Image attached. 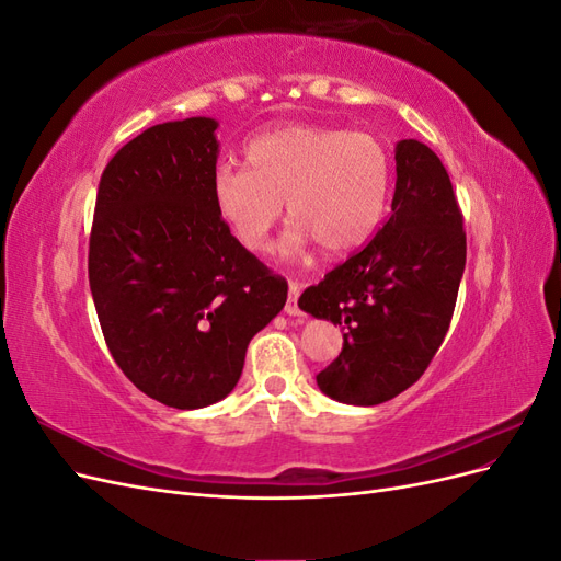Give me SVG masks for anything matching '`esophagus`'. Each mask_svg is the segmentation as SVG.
<instances>
[{
    "instance_id": "1",
    "label": "esophagus",
    "mask_w": 561,
    "mask_h": 561,
    "mask_svg": "<svg viewBox=\"0 0 561 561\" xmlns=\"http://www.w3.org/2000/svg\"><path fill=\"white\" fill-rule=\"evenodd\" d=\"M299 293H301V283L290 280V285H287V301H285V313L287 316H301V309L297 304Z\"/></svg>"
}]
</instances>
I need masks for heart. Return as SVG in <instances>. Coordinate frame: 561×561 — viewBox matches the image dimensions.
I'll return each instance as SVG.
<instances>
[{"instance_id":"obj_1","label":"heart","mask_w":561,"mask_h":561,"mask_svg":"<svg viewBox=\"0 0 561 561\" xmlns=\"http://www.w3.org/2000/svg\"><path fill=\"white\" fill-rule=\"evenodd\" d=\"M243 159L245 171L217 168L210 194L217 215L250 252L268 250L283 201L295 219L283 243L287 254L313 241L330 254L355 250L381 222L390 161L375 135L287 124L254 135Z\"/></svg>"}]
</instances>
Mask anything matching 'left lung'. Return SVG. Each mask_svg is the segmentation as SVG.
<instances>
[{
    "instance_id": "obj_1",
    "label": "left lung",
    "mask_w": 561,
    "mask_h": 561,
    "mask_svg": "<svg viewBox=\"0 0 561 561\" xmlns=\"http://www.w3.org/2000/svg\"><path fill=\"white\" fill-rule=\"evenodd\" d=\"M390 210L375 239L299 297V309L344 330L342 353L316 381L346 404H381L419 381L445 342L466 268L451 180L419 140L396 147Z\"/></svg>"
}]
</instances>
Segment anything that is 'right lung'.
Segmentation results:
<instances>
[{
  "mask_svg": "<svg viewBox=\"0 0 561 561\" xmlns=\"http://www.w3.org/2000/svg\"><path fill=\"white\" fill-rule=\"evenodd\" d=\"M217 122L147 128L105 165L89 280L107 348L145 396L198 410L239 383L250 339L274 320L287 280L217 215Z\"/></svg>",
  "mask_w": 561,
  "mask_h": 561,
  "instance_id": "right-lung-1",
  "label": "right lung"
}]
</instances>
